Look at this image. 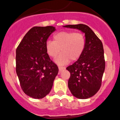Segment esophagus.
<instances>
[{
  "label": "esophagus",
  "mask_w": 120,
  "mask_h": 120,
  "mask_svg": "<svg viewBox=\"0 0 120 120\" xmlns=\"http://www.w3.org/2000/svg\"><path fill=\"white\" fill-rule=\"evenodd\" d=\"M59 73H60V72H61V71H62L64 70L65 68H64V67H60V66H59Z\"/></svg>",
  "instance_id": "1"
}]
</instances>
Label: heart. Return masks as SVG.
Segmentation results:
<instances>
[{
	"instance_id": "1",
	"label": "heart",
	"mask_w": 120,
	"mask_h": 120,
	"mask_svg": "<svg viewBox=\"0 0 120 120\" xmlns=\"http://www.w3.org/2000/svg\"><path fill=\"white\" fill-rule=\"evenodd\" d=\"M86 40L82 33L74 31H63L53 36V41L47 40L46 50L50 57L54 58L61 54L55 60L57 64L66 65L79 60L86 49Z\"/></svg>"
}]
</instances>
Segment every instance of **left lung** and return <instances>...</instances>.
<instances>
[{
	"mask_svg": "<svg viewBox=\"0 0 120 120\" xmlns=\"http://www.w3.org/2000/svg\"><path fill=\"white\" fill-rule=\"evenodd\" d=\"M63 27L77 29L85 34L86 45L83 54L66 69L70 73L68 87L72 94L80 99L88 98L96 94L101 86L105 66L103 43L86 24Z\"/></svg>",
	"mask_w": 120,
	"mask_h": 120,
	"instance_id": "left-lung-1",
	"label": "left lung"
}]
</instances>
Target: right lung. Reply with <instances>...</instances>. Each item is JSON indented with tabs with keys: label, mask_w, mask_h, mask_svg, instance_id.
<instances>
[{
	"label": "right lung",
	"mask_w": 120,
	"mask_h": 120,
	"mask_svg": "<svg viewBox=\"0 0 120 120\" xmlns=\"http://www.w3.org/2000/svg\"><path fill=\"white\" fill-rule=\"evenodd\" d=\"M53 26H36L30 30L16 49V71L23 92L33 98L47 96L59 72L46 50Z\"/></svg>",
	"instance_id": "1"
}]
</instances>
